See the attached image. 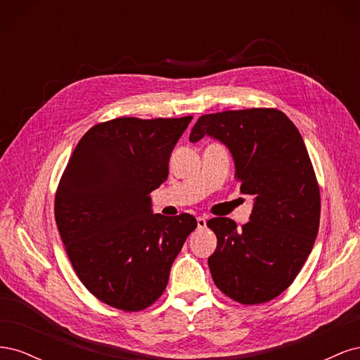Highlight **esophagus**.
<instances>
[{
  "mask_svg": "<svg viewBox=\"0 0 360 360\" xmlns=\"http://www.w3.org/2000/svg\"><path fill=\"white\" fill-rule=\"evenodd\" d=\"M197 224H198V228H205L207 219H205V217H202V216H198L197 217Z\"/></svg>",
  "mask_w": 360,
  "mask_h": 360,
  "instance_id": "34e87169",
  "label": "esophagus"
}]
</instances>
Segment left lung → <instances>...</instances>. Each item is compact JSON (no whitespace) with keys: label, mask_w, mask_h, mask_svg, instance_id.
Here are the masks:
<instances>
[{"label":"left lung","mask_w":360,"mask_h":360,"mask_svg":"<svg viewBox=\"0 0 360 360\" xmlns=\"http://www.w3.org/2000/svg\"><path fill=\"white\" fill-rule=\"evenodd\" d=\"M204 135L230 148L240 192L255 200L240 228L228 217L207 222L217 237L209 257L213 281L238 303L269 302L292 284L319 233L320 188L308 150L297 127L275 108L201 115L189 139Z\"/></svg>","instance_id":"1"}]
</instances>
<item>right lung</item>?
I'll return each mask as SVG.
<instances>
[{
    "label": "right lung",
    "instance_id": "1",
    "mask_svg": "<svg viewBox=\"0 0 360 360\" xmlns=\"http://www.w3.org/2000/svg\"><path fill=\"white\" fill-rule=\"evenodd\" d=\"M192 115L120 117L93 126L68 162L56 193V222L84 287L112 308L138 312L167 288L192 214H153L150 192L168 177L174 146Z\"/></svg>",
    "mask_w": 360,
    "mask_h": 360
}]
</instances>
